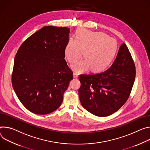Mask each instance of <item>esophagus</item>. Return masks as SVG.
I'll use <instances>...</instances> for the list:
<instances>
[{"label": "esophagus", "instance_id": "obj_1", "mask_svg": "<svg viewBox=\"0 0 150 150\" xmlns=\"http://www.w3.org/2000/svg\"><path fill=\"white\" fill-rule=\"evenodd\" d=\"M73 77L74 79H77L79 77V74L77 73H73Z\"/></svg>", "mask_w": 150, "mask_h": 150}]
</instances>
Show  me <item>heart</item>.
Listing matches in <instances>:
<instances>
[{"mask_svg":"<svg viewBox=\"0 0 150 150\" xmlns=\"http://www.w3.org/2000/svg\"><path fill=\"white\" fill-rule=\"evenodd\" d=\"M117 49V42L105 33L81 29L76 31L75 39H70L67 43L64 54L70 63H74L84 53L85 59L71 65L73 70L83 72L92 69L99 73L111 64Z\"/></svg>","mask_w":150,"mask_h":150,"instance_id":"obj_1","label":"heart"}]
</instances>
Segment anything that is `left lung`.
<instances>
[{
	"mask_svg": "<svg viewBox=\"0 0 150 150\" xmlns=\"http://www.w3.org/2000/svg\"><path fill=\"white\" fill-rule=\"evenodd\" d=\"M135 74L134 61L123 43L110 69L101 73L79 76V95L82 107L98 117L113 114L127 100Z\"/></svg>",
	"mask_w": 150,
	"mask_h": 150,
	"instance_id": "obj_1",
	"label": "left lung"
}]
</instances>
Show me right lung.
<instances>
[{
	"instance_id": "add662e5",
	"label": "right lung",
	"mask_w": 150,
	"mask_h": 150,
	"mask_svg": "<svg viewBox=\"0 0 150 150\" xmlns=\"http://www.w3.org/2000/svg\"><path fill=\"white\" fill-rule=\"evenodd\" d=\"M69 33L65 27H43L23 43L15 55L12 86L23 105L33 113H51L62 103L73 78L64 59Z\"/></svg>"
}]
</instances>
